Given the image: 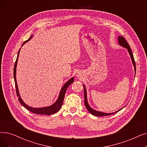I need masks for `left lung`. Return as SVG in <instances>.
<instances>
[{
  "instance_id": "obj_1",
  "label": "left lung",
  "mask_w": 147,
  "mask_h": 147,
  "mask_svg": "<svg viewBox=\"0 0 147 147\" xmlns=\"http://www.w3.org/2000/svg\"><path fill=\"white\" fill-rule=\"evenodd\" d=\"M118 44L121 46L123 48H125L127 49L129 55L130 56V58L131 59V61L133 63V65L134 66V77H135V75H136V64H135V61H134V57L133 55L132 54V52L131 50V48L130 46L128 44L127 42L126 41V40L122 36H118ZM83 87H84V104H85V106L86 107V109H87V110L89 111V113H91L92 115H93V116H109L110 115H113L114 113H116L117 112H118L119 111H120L121 110H122L124 107L121 108V109L117 110L115 112L113 113H104L102 112V111H97L94 110L93 109H92L90 106V105L88 103V101H87V90H86V88L85 85L83 84Z\"/></svg>"
}]
</instances>
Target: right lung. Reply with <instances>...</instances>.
I'll return each instance as SVG.
<instances>
[{"label":"right lung","mask_w":147,"mask_h":147,"mask_svg":"<svg viewBox=\"0 0 147 147\" xmlns=\"http://www.w3.org/2000/svg\"><path fill=\"white\" fill-rule=\"evenodd\" d=\"M32 37V36L29 38L28 40L25 41V42L23 43L22 46L24 45L26 42H28V41L30 40ZM20 49H19L18 52V55H17V59L16 61V63L14 65V81H15V85H16V92H17V95L18 96V99L20 102V103L23 105V107H25L26 109L29 110L31 112L36 113V114H40V115H50L51 114H54L57 113V111H59L62 106V104L64 101V95H65V93L67 89V87L71 84L72 83H74V78L72 77L70 80H69L66 83H64V84L63 86L61 87V89L60 90V92L59 93V95H58V97L56 101L52 104V105H49V106L48 107H39V108H35V107H32L29 106L26 104L25 103V102L22 100V99L21 98V96L19 94V91L18 89V86H17V80H16V67H17V61H18V58L20 53Z\"/></svg>","instance_id":"1"}]
</instances>
